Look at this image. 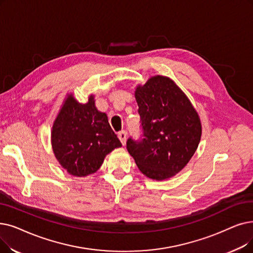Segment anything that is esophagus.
Here are the masks:
<instances>
[{
    "instance_id": "1",
    "label": "esophagus",
    "mask_w": 253,
    "mask_h": 253,
    "mask_svg": "<svg viewBox=\"0 0 253 253\" xmlns=\"http://www.w3.org/2000/svg\"><path fill=\"white\" fill-rule=\"evenodd\" d=\"M118 137H119V139L121 140V142H122V145L125 146V144H126V138H127L126 131H124V130L120 131V132L118 133Z\"/></svg>"
}]
</instances>
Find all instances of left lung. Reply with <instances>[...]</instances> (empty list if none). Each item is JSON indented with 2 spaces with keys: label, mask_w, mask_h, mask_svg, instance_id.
<instances>
[{
  "label": "left lung",
  "mask_w": 253,
  "mask_h": 253,
  "mask_svg": "<svg viewBox=\"0 0 253 253\" xmlns=\"http://www.w3.org/2000/svg\"><path fill=\"white\" fill-rule=\"evenodd\" d=\"M135 99L142 138H128L127 150L148 178H171L199 147L200 117L187 96L167 76H153L144 85H137Z\"/></svg>",
  "instance_id": "obj_1"
}]
</instances>
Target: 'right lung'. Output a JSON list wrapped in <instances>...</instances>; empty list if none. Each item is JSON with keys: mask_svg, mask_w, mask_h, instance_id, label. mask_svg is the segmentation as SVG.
I'll list each match as a JSON object with an SVG mask.
<instances>
[{"mask_svg": "<svg viewBox=\"0 0 253 253\" xmlns=\"http://www.w3.org/2000/svg\"><path fill=\"white\" fill-rule=\"evenodd\" d=\"M51 145L62 168L76 177L94 173L108 153L122 147L106 114L96 108L94 96L82 104L72 94L66 98L54 120Z\"/></svg>", "mask_w": 253, "mask_h": 253, "instance_id": "obj_1", "label": "right lung"}]
</instances>
